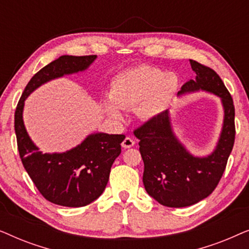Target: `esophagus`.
I'll return each instance as SVG.
<instances>
[{
  "label": "esophagus",
  "instance_id": "esophagus-1",
  "mask_svg": "<svg viewBox=\"0 0 249 249\" xmlns=\"http://www.w3.org/2000/svg\"><path fill=\"white\" fill-rule=\"evenodd\" d=\"M121 145H122V147H124V148H130L135 145V141L130 137H125L124 141L122 142Z\"/></svg>",
  "mask_w": 249,
  "mask_h": 249
}]
</instances>
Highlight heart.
<instances>
[{"mask_svg": "<svg viewBox=\"0 0 249 249\" xmlns=\"http://www.w3.org/2000/svg\"><path fill=\"white\" fill-rule=\"evenodd\" d=\"M179 88L176 73L153 66H138L118 73L111 81L110 98L103 107L112 118H120L119 107H139L144 118H154L166 110Z\"/></svg>", "mask_w": 249, "mask_h": 249, "instance_id": "1", "label": "heart"}]
</instances>
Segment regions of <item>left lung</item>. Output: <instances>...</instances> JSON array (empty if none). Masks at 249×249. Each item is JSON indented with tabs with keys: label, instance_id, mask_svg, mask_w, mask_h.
Listing matches in <instances>:
<instances>
[{
	"label": "left lung",
	"instance_id": "1",
	"mask_svg": "<svg viewBox=\"0 0 249 249\" xmlns=\"http://www.w3.org/2000/svg\"><path fill=\"white\" fill-rule=\"evenodd\" d=\"M196 79L182 85L179 95L206 90L222 101L223 127L212 154L197 158L190 154L173 134L168 111L136 129L139 152L144 161L146 192L162 205L185 207L198 203L213 193L226 170L234 144V105L219 74L211 68L190 60Z\"/></svg>",
	"mask_w": 249,
	"mask_h": 249
}]
</instances>
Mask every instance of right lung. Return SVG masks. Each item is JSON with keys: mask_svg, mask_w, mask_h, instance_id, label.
Segmentation results:
<instances>
[{"mask_svg": "<svg viewBox=\"0 0 249 249\" xmlns=\"http://www.w3.org/2000/svg\"><path fill=\"white\" fill-rule=\"evenodd\" d=\"M95 59L96 55H62L54 60L34 74L16 108L15 130L22 164L44 198L56 205L86 206L102 195L125 136L96 132L70 151L44 154L27 134L23 105L28 95L40 85L86 70Z\"/></svg>", "mask_w": 249, "mask_h": 249, "instance_id": "right-lung-1", "label": "right lung"}]
</instances>
